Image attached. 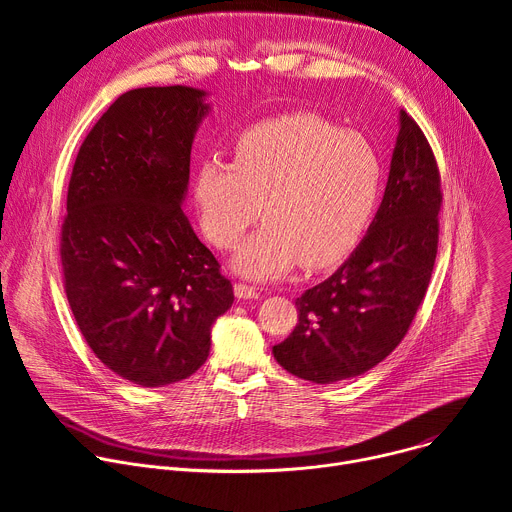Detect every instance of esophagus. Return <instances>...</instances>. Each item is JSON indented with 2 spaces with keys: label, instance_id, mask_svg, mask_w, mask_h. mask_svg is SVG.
Masks as SVG:
<instances>
[{
  "label": "esophagus",
  "instance_id": "obj_1",
  "mask_svg": "<svg viewBox=\"0 0 512 512\" xmlns=\"http://www.w3.org/2000/svg\"><path fill=\"white\" fill-rule=\"evenodd\" d=\"M235 296H237L239 300H257L261 294H259L257 287L239 281V283H235Z\"/></svg>",
  "mask_w": 512,
  "mask_h": 512
}]
</instances>
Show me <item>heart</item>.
<instances>
[{
    "label": "heart",
    "mask_w": 512,
    "mask_h": 512,
    "mask_svg": "<svg viewBox=\"0 0 512 512\" xmlns=\"http://www.w3.org/2000/svg\"><path fill=\"white\" fill-rule=\"evenodd\" d=\"M381 182L367 137L300 113L245 131L233 162H200L192 194L202 235L221 251L265 218L233 265L245 277L273 279L300 263L324 269L344 259L371 225Z\"/></svg>",
    "instance_id": "obj_1"
}]
</instances>
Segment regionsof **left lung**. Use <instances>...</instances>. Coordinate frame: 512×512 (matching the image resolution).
Returning a JSON list of instances; mask_svg holds the SVG:
<instances>
[{"mask_svg":"<svg viewBox=\"0 0 512 512\" xmlns=\"http://www.w3.org/2000/svg\"><path fill=\"white\" fill-rule=\"evenodd\" d=\"M442 198L431 145L401 111L385 196L369 233L326 281L296 300L298 324L273 346L287 373L328 385L371 371L397 348L431 279Z\"/></svg>","mask_w":512,"mask_h":512,"instance_id":"left-lung-1","label":"left lung"}]
</instances>
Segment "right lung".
Instances as JSON below:
<instances>
[{"label": "right lung", "mask_w": 512, "mask_h": 512, "mask_svg": "<svg viewBox=\"0 0 512 512\" xmlns=\"http://www.w3.org/2000/svg\"><path fill=\"white\" fill-rule=\"evenodd\" d=\"M204 91L123 93L72 168L60 231L64 291L81 334L115 375L164 387L196 373L233 285L182 210Z\"/></svg>", "instance_id": "obj_1"}]
</instances>
